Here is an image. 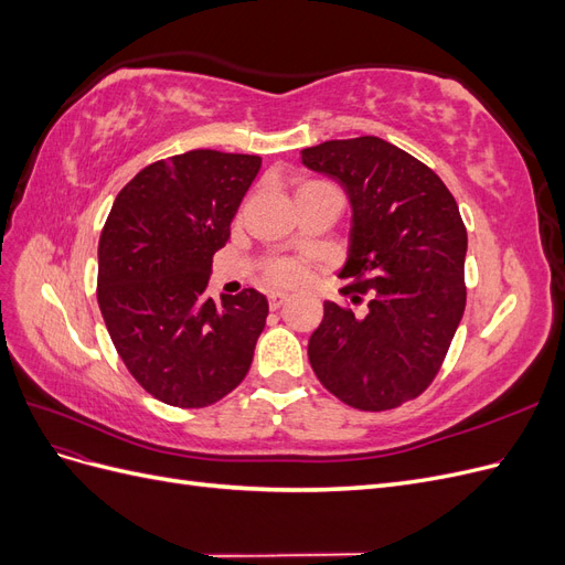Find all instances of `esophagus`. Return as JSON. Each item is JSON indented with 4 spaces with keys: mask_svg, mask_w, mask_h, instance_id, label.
Segmentation results:
<instances>
[{
    "mask_svg": "<svg viewBox=\"0 0 565 565\" xmlns=\"http://www.w3.org/2000/svg\"><path fill=\"white\" fill-rule=\"evenodd\" d=\"M287 301V295L285 292H270L268 295V303H270V309H280V306Z\"/></svg>",
    "mask_w": 565,
    "mask_h": 565,
    "instance_id": "obj_1",
    "label": "esophagus"
}]
</instances>
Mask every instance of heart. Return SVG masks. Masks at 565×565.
Instances as JSON below:
<instances>
[{"instance_id":"b5f03b06","label":"heart","mask_w":565,"mask_h":565,"mask_svg":"<svg viewBox=\"0 0 565 565\" xmlns=\"http://www.w3.org/2000/svg\"><path fill=\"white\" fill-rule=\"evenodd\" d=\"M313 191H334V188L330 183H322V181H301L299 188H297V195L313 193ZM264 276L270 285L289 287V285H297L303 278V268L292 259H273L264 268Z\"/></svg>"}]
</instances>
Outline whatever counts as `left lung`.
Returning a JSON list of instances; mask_svg holds the SVG:
<instances>
[{
    "mask_svg": "<svg viewBox=\"0 0 565 565\" xmlns=\"http://www.w3.org/2000/svg\"><path fill=\"white\" fill-rule=\"evenodd\" d=\"M351 202L349 256L339 278L365 313L324 301L309 339L320 384L355 409L382 413L434 382L465 316L467 228L436 172L377 136L301 150Z\"/></svg>",
    "mask_w": 565,
    "mask_h": 565,
    "instance_id": "1",
    "label": "left lung"
}]
</instances>
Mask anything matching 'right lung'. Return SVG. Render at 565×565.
<instances>
[{
    "label": "right lung",
    "mask_w": 565,
    "mask_h": 565,
    "mask_svg": "<svg viewBox=\"0 0 565 565\" xmlns=\"http://www.w3.org/2000/svg\"><path fill=\"white\" fill-rule=\"evenodd\" d=\"M262 169L259 156L188 150L117 193L98 241V306L131 377L174 407H204L245 380L268 301L204 295L212 256Z\"/></svg>",
    "instance_id": "add662e5"
}]
</instances>
